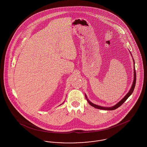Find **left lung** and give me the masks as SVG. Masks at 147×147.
Wrapping results in <instances>:
<instances>
[{
  "instance_id": "8db88e82",
  "label": "left lung",
  "mask_w": 147,
  "mask_h": 147,
  "mask_svg": "<svg viewBox=\"0 0 147 147\" xmlns=\"http://www.w3.org/2000/svg\"><path fill=\"white\" fill-rule=\"evenodd\" d=\"M133 61H134V80H133V84H132V87H131V89L129 90V92L126 94V96L124 98H123L120 101H119L117 104L114 105L113 106H112V107H102V106H98V105L94 104L93 103H92L91 102H90L88 100V98L86 97V95H85V98H86V100L88 102V103L91 105V106H92V107H94L95 108H96V109H101V110H114L117 109L120 106L122 105L126 101V100L129 98L130 96V95L132 94L133 90H134V87H135V85H136V70H135L134 61L133 60Z\"/></svg>"
}]
</instances>
